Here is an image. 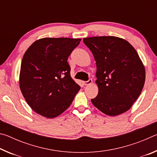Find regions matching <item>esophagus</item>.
<instances>
[{"label":"esophagus","instance_id":"esophagus-1","mask_svg":"<svg viewBox=\"0 0 157 157\" xmlns=\"http://www.w3.org/2000/svg\"><path fill=\"white\" fill-rule=\"evenodd\" d=\"M83 83H84L85 86H87V85H89V84H91L92 83V79H89L88 81H84Z\"/></svg>","mask_w":157,"mask_h":157}]
</instances>
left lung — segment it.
<instances>
[{"mask_svg":"<svg viewBox=\"0 0 157 157\" xmlns=\"http://www.w3.org/2000/svg\"><path fill=\"white\" fill-rule=\"evenodd\" d=\"M96 62L98 95L91 102L108 116L129 110L139 97L145 71L136 50L128 41L112 36L84 38Z\"/></svg>","mask_w":157,"mask_h":157,"instance_id":"obj_1","label":"left lung"}]
</instances>
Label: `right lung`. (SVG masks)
Listing matches in <instances>:
<instances>
[{"mask_svg": "<svg viewBox=\"0 0 157 157\" xmlns=\"http://www.w3.org/2000/svg\"><path fill=\"white\" fill-rule=\"evenodd\" d=\"M80 39L44 38L31 45L23 55L19 84L29 106L48 118L67 109L80 86L71 77L67 62Z\"/></svg>", "mask_w": 157, "mask_h": 157, "instance_id": "1", "label": "right lung"}]
</instances>
